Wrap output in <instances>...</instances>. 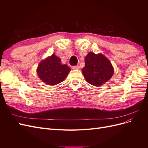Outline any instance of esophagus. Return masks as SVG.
Masks as SVG:
<instances>
[{
    "label": "esophagus",
    "instance_id": "34e87169",
    "mask_svg": "<svg viewBox=\"0 0 148 148\" xmlns=\"http://www.w3.org/2000/svg\"><path fill=\"white\" fill-rule=\"evenodd\" d=\"M72 69L73 70H79L80 67L79 65H77V66H72Z\"/></svg>",
    "mask_w": 148,
    "mask_h": 148
}]
</instances>
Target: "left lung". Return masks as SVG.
<instances>
[{"label": "left lung", "instance_id": "1", "mask_svg": "<svg viewBox=\"0 0 148 148\" xmlns=\"http://www.w3.org/2000/svg\"><path fill=\"white\" fill-rule=\"evenodd\" d=\"M85 66L82 73L86 82L95 86L105 84L114 75V67L102 53L89 52L84 59Z\"/></svg>", "mask_w": 148, "mask_h": 148}]
</instances>
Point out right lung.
I'll return each instance as SVG.
<instances>
[{
    "mask_svg": "<svg viewBox=\"0 0 148 148\" xmlns=\"http://www.w3.org/2000/svg\"><path fill=\"white\" fill-rule=\"evenodd\" d=\"M71 70L66 64H62L61 60L54 53L40 62L36 72L42 82L53 86L63 81Z\"/></svg>",
    "mask_w": 148,
    "mask_h": 148,
    "instance_id": "add662e5",
    "label": "right lung"
}]
</instances>
